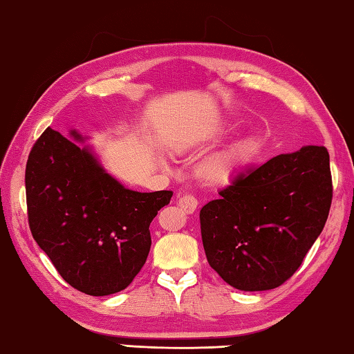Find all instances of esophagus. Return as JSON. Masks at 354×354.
Here are the masks:
<instances>
[{"label": "esophagus", "instance_id": "esophagus-1", "mask_svg": "<svg viewBox=\"0 0 354 354\" xmlns=\"http://www.w3.org/2000/svg\"><path fill=\"white\" fill-rule=\"evenodd\" d=\"M177 205L180 207V209H182L183 213L193 214L196 212V208H197V199H196L194 196H191V194H183V196L178 197Z\"/></svg>", "mask_w": 354, "mask_h": 354}]
</instances>
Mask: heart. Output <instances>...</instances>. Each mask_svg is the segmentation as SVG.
Here are the masks:
<instances>
[{"label": "heart", "mask_w": 354, "mask_h": 354, "mask_svg": "<svg viewBox=\"0 0 354 354\" xmlns=\"http://www.w3.org/2000/svg\"><path fill=\"white\" fill-rule=\"evenodd\" d=\"M259 141L257 136L247 135L233 141L222 151L209 155L199 167L201 177L209 185H225L247 166L257 153Z\"/></svg>", "instance_id": "heart-1"}]
</instances>
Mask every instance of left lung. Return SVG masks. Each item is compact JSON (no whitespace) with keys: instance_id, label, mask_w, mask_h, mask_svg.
I'll return each mask as SVG.
<instances>
[{"instance_id":"8db88e82","label":"left lung","mask_w":354,"mask_h":354,"mask_svg":"<svg viewBox=\"0 0 354 354\" xmlns=\"http://www.w3.org/2000/svg\"><path fill=\"white\" fill-rule=\"evenodd\" d=\"M330 153L303 146L238 172L201 209L207 259L234 289H275L294 275L331 207Z\"/></svg>"}]
</instances>
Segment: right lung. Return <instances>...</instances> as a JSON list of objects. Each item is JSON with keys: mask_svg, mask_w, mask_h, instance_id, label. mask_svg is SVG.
Listing matches in <instances>:
<instances>
[{"mask_svg": "<svg viewBox=\"0 0 354 354\" xmlns=\"http://www.w3.org/2000/svg\"><path fill=\"white\" fill-rule=\"evenodd\" d=\"M88 136L48 127L26 165L29 227L62 278L102 297L126 289L151 250L149 225L172 191L140 193L102 166Z\"/></svg>", "mask_w": 354, "mask_h": 354, "instance_id": "add662e5", "label": "right lung"}]
</instances>
